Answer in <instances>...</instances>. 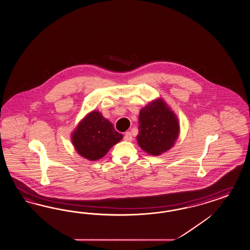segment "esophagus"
Masks as SVG:
<instances>
[{
    "label": "esophagus",
    "mask_w": 250,
    "mask_h": 250,
    "mask_svg": "<svg viewBox=\"0 0 250 250\" xmlns=\"http://www.w3.org/2000/svg\"><path fill=\"white\" fill-rule=\"evenodd\" d=\"M124 140L126 141H132V136H131V133H130L129 131L125 132V134H124Z\"/></svg>",
    "instance_id": "esophagus-1"
}]
</instances>
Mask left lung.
Returning a JSON list of instances; mask_svg holds the SVG:
<instances>
[{"label": "left lung", "mask_w": 250, "mask_h": 250, "mask_svg": "<svg viewBox=\"0 0 250 250\" xmlns=\"http://www.w3.org/2000/svg\"><path fill=\"white\" fill-rule=\"evenodd\" d=\"M179 134L177 115L162 99H156L141 109L139 115L140 147L152 156H160L170 149Z\"/></svg>", "instance_id": "1"}]
</instances>
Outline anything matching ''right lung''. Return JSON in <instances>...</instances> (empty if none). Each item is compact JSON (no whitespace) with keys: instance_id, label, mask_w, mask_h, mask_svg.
Listing matches in <instances>:
<instances>
[{"instance_id":"obj_1","label":"right lung","mask_w":250,"mask_h":250,"mask_svg":"<svg viewBox=\"0 0 250 250\" xmlns=\"http://www.w3.org/2000/svg\"><path fill=\"white\" fill-rule=\"evenodd\" d=\"M122 138L123 136L115 130L112 123L97 110L86 116L71 134L76 151L91 161L104 157Z\"/></svg>"}]
</instances>
